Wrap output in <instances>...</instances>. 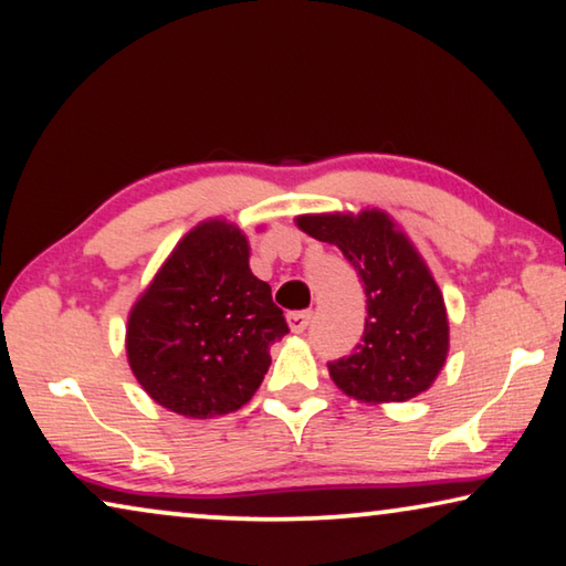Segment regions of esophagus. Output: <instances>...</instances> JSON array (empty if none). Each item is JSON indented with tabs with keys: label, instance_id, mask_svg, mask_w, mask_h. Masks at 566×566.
Listing matches in <instances>:
<instances>
[{
	"label": "esophagus",
	"instance_id": "34e87169",
	"mask_svg": "<svg viewBox=\"0 0 566 566\" xmlns=\"http://www.w3.org/2000/svg\"><path fill=\"white\" fill-rule=\"evenodd\" d=\"M311 318H313L311 311H293L289 313V328L293 334H303L308 328Z\"/></svg>",
	"mask_w": 566,
	"mask_h": 566
}]
</instances>
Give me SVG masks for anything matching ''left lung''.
Wrapping results in <instances>:
<instances>
[{"mask_svg": "<svg viewBox=\"0 0 566 566\" xmlns=\"http://www.w3.org/2000/svg\"><path fill=\"white\" fill-rule=\"evenodd\" d=\"M295 224L342 250L367 293L361 344L328 364L334 385L369 405L407 402L430 389L448 359V311L410 238L377 207L301 214Z\"/></svg>", "mask_w": 566, "mask_h": 566, "instance_id": "8db88e82", "label": "left lung"}]
</instances>
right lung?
Segmentation results:
<instances>
[{
  "label": "right lung",
  "mask_w": 566,
  "mask_h": 566,
  "mask_svg": "<svg viewBox=\"0 0 566 566\" xmlns=\"http://www.w3.org/2000/svg\"><path fill=\"white\" fill-rule=\"evenodd\" d=\"M285 334L271 285L250 271L248 234L214 217L177 242L136 298L126 356L156 405L207 420L253 399Z\"/></svg>",
  "instance_id": "add662e5"
}]
</instances>
